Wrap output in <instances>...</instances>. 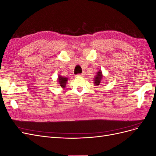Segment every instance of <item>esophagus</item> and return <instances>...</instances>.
Here are the masks:
<instances>
[{"label":"esophagus","instance_id":"obj_1","mask_svg":"<svg viewBox=\"0 0 156 156\" xmlns=\"http://www.w3.org/2000/svg\"><path fill=\"white\" fill-rule=\"evenodd\" d=\"M84 75V73H80V74H78L77 75V76H79V77H83Z\"/></svg>","mask_w":156,"mask_h":156}]
</instances>
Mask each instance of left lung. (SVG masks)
I'll return each mask as SVG.
<instances>
[{
    "label": "left lung",
    "mask_w": 156,
    "mask_h": 156,
    "mask_svg": "<svg viewBox=\"0 0 156 156\" xmlns=\"http://www.w3.org/2000/svg\"><path fill=\"white\" fill-rule=\"evenodd\" d=\"M103 78V75H102V72L100 70L99 72L97 73V75H96V77H94V84H96V85L98 86L100 83L101 81V79Z\"/></svg>",
    "instance_id": "1"
}]
</instances>
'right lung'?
<instances>
[{
  "instance_id": "obj_1",
  "label": "right lung",
  "mask_w": 156,
  "mask_h": 156,
  "mask_svg": "<svg viewBox=\"0 0 156 156\" xmlns=\"http://www.w3.org/2000/svg\"><path fill=\"white\" fill-rule=\"evenodd\" d=\"M68 80V79L67 77H63L62 76H60V75H58V81L59 83V85L62 88L66 87V83H67Z\"/></svg>"
}]
</instances>
